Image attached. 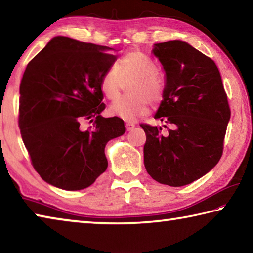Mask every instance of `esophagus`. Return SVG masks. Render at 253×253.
<instances>
[{"instance_id": "34e87169", "label": "esophagus", "mask_w": 253, "mask_h": 253, "mask_svg": "<svg viewBox=\"0 0 253 253\" xmlns=\"http://www.w3.org/2000/svg\"><path fill=\"white\" fill-rule=\"evenodd\" d=\"M135 124L134 123H131V122H128V123H126V125H125V127H126V130H128V131H130V130H132L135 128Z\"/></svg>"}]
</instances>
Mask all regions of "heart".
Returning a JSON list of instances; mask_svg holds the SVG:
<instances>
[{
    "label": "heart",
    "instance_id": "1",
    "mask_svg": "<svg viewBox=\"0 0 253 253\" xmlns=\"http://www.w3.org/2000/svg\"><path fill=\"white\" fill-rule=\"evenodd\" d=\"M157 71L155 61L139 50L127 51L117 66L107 68L99 80L100 91L107 99H116L123 80L134 79L128 89L131 96L115 100L110 106V113L125 121H134L148 114L149 102L153 106L161 104L166 84Z\"/></svg>",
    "mask_w": 253,
    "mask_h": 253
}]
</instances>
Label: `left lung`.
I'll return each instance as SVG.
<instances>
[{"instance_id":"obj_1","label":"left lung","mask_w":253,"mask_h":253,"mask_svg":"<svg viewBox=\"0 0 253 253\" xmlns=\"http://www.w3.org/2000/svg\"><path fill=\"white\" fill-rule=\"evenodd\" d=\"M153 53L166 74L165 95L155 118L165 123L168 132L140 124L146 134L144 164L158 183L183 186L220 161L231 116L228 96L213 60L186 42L156 43Z\"/></svg>"}]
</instances>
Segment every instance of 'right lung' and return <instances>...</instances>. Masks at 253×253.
<instances>
[{"mask_svg":"<svg viewBox=\"0 0 253 253\" xmlns=\"http://www.w3.org/2000/svg\"><path fill=\"white\" fill-rule=\"evenodd\" d=\"M110 48L55 37L25 69L20 84L19 127L31 164L42 179L83 190L107 169L106 144L122 136V118L102 117L99 80L116 55ZM89 120L87 130L81 122Z\"/></svg>","mask_w":253,"mask_h":253,"instance_id":"right-lung-1","label":"right lung"}]
</instances>
